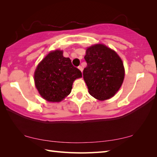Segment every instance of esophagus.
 Here are the masks:
<instances>
[{"instance_id": "obj_1", "label": "esophagus", "mask_w": 157, "mask_h": 157, "mask_svg": "<svg viewBox=\"0 0 157 157\" xmlns=\"http://www.w3.org/2000/svg\"><path fill=\"white\" fill-rule=\"evenodd\" d=\"M78 69H79V70H80V71H81L82 72L83 71V68H82V66H79V67H78Z\"/></svg>"}]
</instances>
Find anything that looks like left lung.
Listing matches in <instances>:
<instances>
[{"label": "left lung", "instance_id": "left-lung-1", "mask_svg": "<svg viewBox=\"0 0 157 157\" xmlns=\"http://www.w3.org/2000/svg\"><path fill=\"white\" fill-rule=\"evenodd\" d=\"M84 59L87 66L83 76L90 94L99 101L113 97L121 88L125 76L119 56L106 46L98 44L87 48Z\"/></svg>", "mask_w": 157, "mask_h": 157}]
</instances>
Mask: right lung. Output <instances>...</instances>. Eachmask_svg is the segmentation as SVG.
Here are the masks:
<instances>
[{
	"mask_svg": "<svg viewBox=\"0 0 157 157\" xmlns=\"http://www.w3.org/2000/svg\"><path fill=\"white\" fill-rule=\"evenodd\" d=\"M80 70L64 57L63 51H51L39 63L34 73L36 87L42 97L48 102H60L71 92L73 83L82 78Z\"/></svg>",
	"mask_w": 157,
	"mask_h": 157,
	"instance_id": "1",
	"label": "right lung"
}]
</instances>
